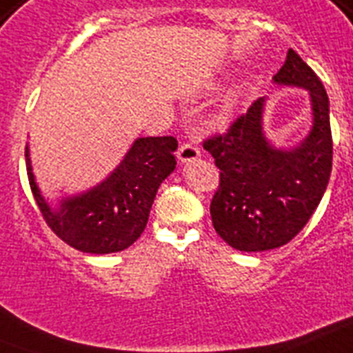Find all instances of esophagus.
<instances>
[{
    "label": "esophagus",
    "instance_id": "obj_1",
    "mask_svg": "<svg viewBox=\"0 0 353 353\" xmlns=\"http://www.w3.org/2000/svg\"><path fill=\"white\" fill-rule=\"evenodd\" d=\"M197 157H201V152L199 148L190 145V143H186V145H181L179 150H177V159L179 163H190V161H196Z\"/></svg>",
    "mask_w": 353,
    "mask_h": 353
}]
</instances>
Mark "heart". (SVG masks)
I'll return each mask as SVG.
<instances>
[{
  "instance_id": "b5f03b06",
  "label": "heart",
  "mask_w": 353,
  "mask_h": 353,
  "mask_svg": "<svg viewBox=\"0 0 353 353\" xmlns=\"http://www.w3.org/2000/svg\"><path fill=\"white\" fill-rule=\"evenodd\" d=\"M246 90V83L239 81L234 83L230 88H226L223 96L219 97L216 108L212 112V121L219 125V127H225L232 121V117L236 116V110L241 103L243 96H245Z\"/></svg>"
}]
</instances>
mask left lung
Wrapping results in <instances>:
<instances>
[{
	"mask_svg": "<svg viewBox=\"0 0 353 353\" xmlns=\"http://www.w3.org/2000/svg\"><path fill=\"white\" fill-rule=\"evenodd\" d=\"M272 81L308 92L312 125L299 143L277 147L266 136V97L226 136L205 143L221 170L212 223L225 243L241 252L272 250L294 239L316 212L332 172L330 101L321 79L290 48Z\"/></svg>",
	"mask_w": 353,
	"mask_h": 353,
	"instance_id": "obj_1",
	"label": "left lung"
}]
</instances>
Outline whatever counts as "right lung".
Here are the masks:
<instances>
[{"label":"right lung","mask_w":353,"mask_h":353,"mask_svg":"<svg viewBox=\"0 0 353 353\" xmlns=\"http://www.w3.org/2000/svg\"><path fill=\"white\" fill-rule=\"evenodd\" d=\"M174 137H137L105 179L87 190L45 197L25 148L28 183L47 225L72 248L114 254L137 241L148 221L157 188L176 170Z\"/></svg>","instance_id":"add662e5"}]
</instances>
